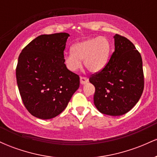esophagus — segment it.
Returning <instances> with one entry per match:
<instances>
[{
    "label": "esophagus",
    "mask_w": 157,
    "mask_h": 157,
    "mask_svg": "<svg viewBox=\"0 0 157 157\" xmlns=\"http://www.w3.org/2000/svg\"><path fill=\"white\" fill-rule=\"evenodd\" d=\"M89 82V79L86 78L85 77H80V83L82 85H84Z\"/></svg>",
    "instance_id": "obj_1"
}]
</instances>
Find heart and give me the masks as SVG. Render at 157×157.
Listing matches in <instances>:
<instances>
[{
    "label": "heart",
    "mask_w": 157,
    "mask_h": 157,
    "mask_svg": "<svg viewBox=\"0 0 157 157\" xmlns=\"http://www.w3.org/2000/svg\"><path fill=\"white\" fill-rule=\"evenodd\" d=\"M111 45L105 37H95L77 42L71 48V53L63 57V63L68 71L75 72L82 66L81 61L91 72L102 69L109 61Z\"/></svg>",
    "instance_id": "1"
}]
</instances>
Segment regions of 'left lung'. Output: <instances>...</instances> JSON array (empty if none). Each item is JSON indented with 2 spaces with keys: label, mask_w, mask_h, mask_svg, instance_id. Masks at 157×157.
Segmentation results:
<instances>
[{
  "label": "left lung",
  "mask_w": 157,
  "mask_h": 157,
  "mask_svg": "<svg viewBox=\"0 0 157 157\" xmlns=\"http://www.w3.org/2000/svg\"><path fill=\"white\" fill-rule=\"evenodd\" d=\"M114 52L105 68L89 81L95 87L94 102L110 116L128 112L137 103L144 89L142 60L134 45L125 37L113 36Z\"/></svg>",
  "instance_id": "1"
}]
</instances>
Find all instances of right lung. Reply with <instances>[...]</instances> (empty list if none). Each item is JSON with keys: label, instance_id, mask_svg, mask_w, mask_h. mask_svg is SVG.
I'll return each instance as SVG.
<instances>
[{"label": "right lung", "instance_id": "1", "mask_svg": "<svg viewBox=\"0 0 157 157\" xmlns=\"http://www.w3.org/2000/svg\"><path fill=\"white\" fill-rule=\"evenodd\" d=\"M68 37L63 32L40 35L19 55V92L25 107L37 118L49 120L60 114L80 86V77L63 63Z\"/></svg>", "mask_w": 157, "mask_h": 157}]
</instances>
